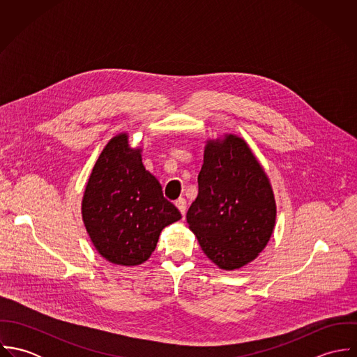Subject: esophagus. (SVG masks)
<instances>
[{
  "label": "esophagus",
  "mask_w": 357,
  "mask_h": 357,
  "mask_svg": "<svg viewBox=\"0 0 357 357\" xmlns=\"http://www.w3.org/2000/svg\"><path fill=\"white\" fill-rule=\"evenodd\" d=\"M176 206L178 207V210H180L181 214H185V211H187V201H185L184 198H178V199L176 201Z\"/></svg>",
  "instance_id": "esophagus-1"
}]
</instances>
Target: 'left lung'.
Wrapping results in <instances>:
<instances>
[{
    "mask_svg": "<svg viewBox=\"0 0 357 357\" xmlns=\"http://www.w3.org/2000/svg\"><path fill=\"white\" fill-rule=\"evenodd\" d=\"M275 220L272 188L249 146L236 136L208 142L187 213L204 255L222 269L241 268L266 246Z\"/></svg>",
    "mask_w": 357,
    "mask_h": 357,
    "instance_id": "1",
    "label": "left lung"
}]
</instances>
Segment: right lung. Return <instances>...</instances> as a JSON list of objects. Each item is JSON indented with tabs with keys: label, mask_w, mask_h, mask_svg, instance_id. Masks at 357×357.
<instances>
[{
	"label": "right lung",
	"mask_w": 357,
	"mask_h": 357,
	"mask_svg": "<svg viewBox=\"0 0 357 357\" xmlns=\"http://www.w3.org/2000/svg\"><path fill=\"white\" fill-rule=\"evenodd\" d=\"M82 217L100 255L116 265H139L149 259L160 231L181 218L162 185L146 170L140 150L119 135L108 142L89 177Z\"/></svg>",
	"instance_id": "1"
}]
</instances>
